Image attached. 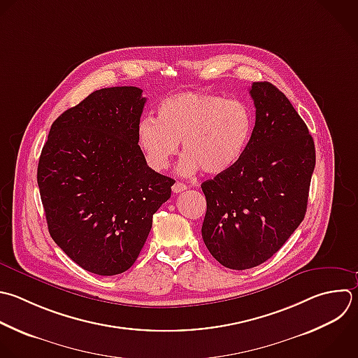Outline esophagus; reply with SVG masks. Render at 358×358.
I'll return each mask as SVG.
<instances>
[{
    "mask_svg": "<svg viewBox=\"0 0 358 358\" xmlns=\"http://www.w3.org/2000/svg\"><path fill=\"white\" fill-rule=\"evenodd\" d=\"M187 189V186L185 185V183H180V182H176V183H173V186H172V192L173 193H180V192H183V190H186Z\"/></svg>",
    "mask_w": 358,
    "mask_h": 358,
    "instance_id": "34e87169",
    "label": "esophagus"
}]
</instances>
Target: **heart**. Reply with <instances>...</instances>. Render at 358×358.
I'll list each match as a JSON object with an SVG mask.
<instances>
[{"label":"heart","mask_w":358,"mask_h":358,"mask_svg":"<svg viewBox=\"0 0 358 358\" xmlns=\"http://www.w3.org/2000/svg\"><path fill=\"white\" fill-rule=\"evenodd\" d=\"M252 109L210 92H180L165 98L158 119L144 117L137 126V141L147 164L165 169L182 141V175L204 171L220 175L231 171L245 155L253 131Z\"/></svg>","instance_id":"b5f03b06"}]
</instances>
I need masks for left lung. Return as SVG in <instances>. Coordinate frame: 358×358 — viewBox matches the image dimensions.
Listing matches in <instances>:
<instances>
[{
    "label": "left lung",
    "instance_id": "obj_1",
    "mask_svg": "<svg viewBox=\"0 0 358 358\" xmlns=\"http://www.w3.org/2000/svg\"><path fill=\"white\" fill-rule=\"evenodd\" d=\"M256 122L242 159L201 183L207 211L203 241L213 257L232 270L270 259L302 222L315 144L287 96L270 83L249 90Z\"/></svg>",
    "mask_w": 358,
    "mask_h": 358
}]
</instances>
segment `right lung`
I'll return each mask as SVG.
<instances>
[{
	"label": "right lung",
	"instance_id": "1",
	"mask_svg": "<svg viewBox=\"0 0 358 358\" xmlns=\"http://www.w3.org/2000/svg\"><path fill=\"white\" fill-rule=\"evenodd\" d=\"M103 88L52 124L38 165L49 232L84 270L115 275L137 260L173 179L147 165L137 141L145 98Z\"/></svg>",
	"mask_w": 358,
	"mask_h": 358
}]
</instances>
